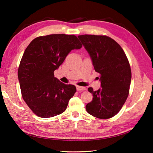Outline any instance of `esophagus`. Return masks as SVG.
<instances>
[{
	"label": "esophagus",
	"mask_w": 153,
	"mask_h": 153,
	"mask_svg": "<svg viewBox=\"0 0 153 153\" xmlns=\"http://www.w3.org/2000/svg\"><path fill=\"white\" fill-rule=\"evenodd\" d=\"M76 89L77 91H84L86 89L85 87H81V86H76Z\"/></svg>",
	"instance_id": "esophagus-1"
}]
</instances>
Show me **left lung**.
<instances>
[{
    "mask_svg": "<svg viewBox=\"0 0 153 153\" xmlns=\"http://www.w3.org/2000/svg\"><path fill=\"white\" fill-rule=\"evenodd\" d=\"M92 60L95 70L100 74V88L88 91L93 100L85 106L89 114L100 119L114 116L129 95L131 71L126 55L120 45L105 35H79Z\"/></svg>",
    "mask_w": 153,
    "mask_h": 153,
    "instance_id": "obj_1",
    "label": "left lung"
}]
</instances>
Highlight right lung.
Instances as JSON below:
<instances>
[{"label":"right lung","mask_w":153,"mask_h":153,"mask_svg":"<svg viewBox=\"0 0 153 153\" xmlns=\"http://www.w3.org/2000/svg\"><path fill=\"white\" fill-rule=\"evenodd\" d=\"M82 47L75 35L53 34L34 39L25 50L18 80L23 99L38 116L51 118L66 110L76 87L60 82L54 71L71 51Z\"/></svg>","instance_id":"obj_1"}]
</instances>
